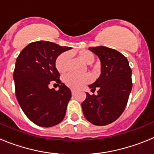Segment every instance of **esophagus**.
Returning a JSON list of instances; mask_svg holds the SVG:
<instances>
[{"instance_id":"1","label":"esophagus","mask_w":154,"mask_h":154,"mask_svg":"<svg viewBox=\"0 0 154 154\" xmlns=\"http://www.w3.org/2000/svg\"><path fill=\"white\" fill-rule=\"evenodd\" d=\"M71 94H72V95H74V94H76L75 91H74V90H71Z\"/></svg>"}]
</instances>
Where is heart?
I'll return each mask as SVG.
<instances>
[{"mask_svg":"<svg viewBox=\"0 0 154 154\" xmlns=\"http://www.w3.org/2000/svg\"><path fill=\"white\" fill-rule=\"evenodd\" d=\"M76 55L80 60H82L86 64H91L95 60L94 54L87 50H82L76 52ZM69 60L70 54L68 52H63L57 57L55 61V67L58 71L63 74L67 72L69 67ZM91 80V77L88 74L77 76L73 74H69L64 77V82L68 87L73 89H79L84 84H87Z\"/></svg>","mask_w":154,"mask_h":154,"instance_id":"1","label":"heart"}]
</instances>
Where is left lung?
<instances>
[{
	"mask_svg": "<svg viewBox=\"0 0 154 154\" xmlns=\"http://www.w3.org/2000/svg\"><path fill=\"white\" fill-rule=\"evenodd\" d=\"M100 60L101 73L93 84L91 91L97 89V95H90L81 106L84 117L91 124L105 126L113 123L124 112L132 90V71L127 57L114 49L104 46L89 48Z\"/></svg>",
	"mask_w": 154,
	"mask_h": 154,
	"instance_id": "8db88e82",
	"label": "left lung"
}]
</instances>
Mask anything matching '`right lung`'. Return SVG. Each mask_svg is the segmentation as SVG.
<instances>
[{"instance_id":"1","label":"right lung","mask_w":154,"mask_h":154,"mask_svg":"<svg viewBox=\"0 0 154 154\" xmlns=\"http://www.w3.org/2000/svg\"><path fill=\"white\" fill-rule=\"evenodd\" d=\"M70 49L39 41L29 44L17 58L13 75L17 100L29 120L40 127H53L65 117L71 91L58 79L55 61ZM52 80L59 85L58 91L49 88Z\"/></svg>"}]
</instances>
